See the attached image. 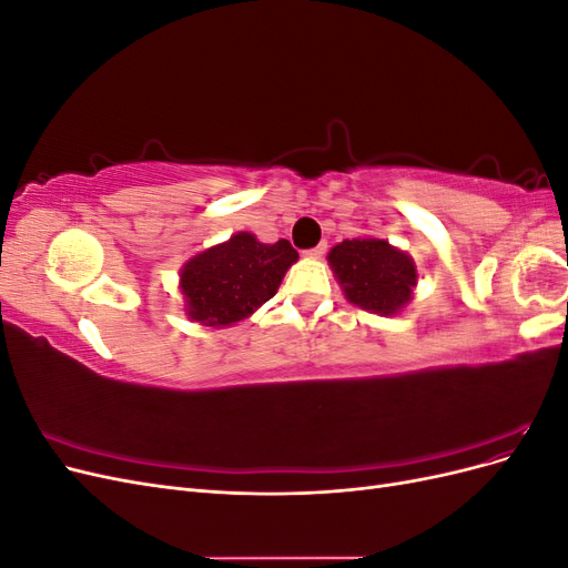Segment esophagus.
I'll return each mask as SVG.
<instances>
[{"label":"esophagus","mask_w":568,"mask_h":568,"mask_svg":"<svg viewBox=\"0 0 568 568\" xmlns=\"http://www.w3.org/2000/svg\"><path fill=\"white\" fill-rule=\"evenodd\" d=\"M324 253H326V244H320V246H315V248H311V251H305L303 255L311 257V261H317V257H322Z\"/></svg>","instance_id":"obj_1"}]
</instances>
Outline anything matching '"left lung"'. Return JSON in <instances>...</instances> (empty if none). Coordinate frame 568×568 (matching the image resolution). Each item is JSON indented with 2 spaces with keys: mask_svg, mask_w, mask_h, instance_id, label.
I'll use <instances>...</instances> for the list:
<instances>
[{
  "mask_svg": "<svg viewBox=\"0 0 568 568\" xmlns=\"http://www.w3.org/2000/svg\"><path fill=\"white\" fill-rule=\"evenodd\" d=\"M326 261L343 296L372 315H400L417 288L419 274L412 255L379 236L343 239Z\"/></svg>",
  "mask_w": 568,
  "mask_h": 568,
  "instance_id": "8db88e82",
  "label": "left lung"
}]
</instances>
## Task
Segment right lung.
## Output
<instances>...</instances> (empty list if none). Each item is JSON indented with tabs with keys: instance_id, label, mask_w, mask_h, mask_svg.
<instances>
[{
	"instance_id": "obj_1",
	"label": "right lung",
	"mask_w": 568,
	"mask_h": 568,
	"mask_svg": "<svg viewBox=\"0 0 568 568\" xmlns=\"http://www.w3.org/2000/svg\"><path fill=\"white\" fill-rule=\"evenodd\" d=\"M298 253L286 239L257 242L251 232H236L227 242L205 248L180 270L184 315L203 326H232L267 303Z\"/></svg>"
}]
</instances>
